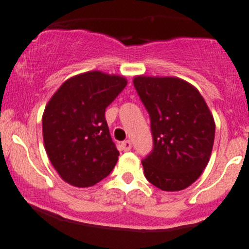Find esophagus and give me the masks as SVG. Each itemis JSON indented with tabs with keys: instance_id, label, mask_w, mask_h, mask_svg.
<instances>
[{
	"instance_id": "obj_1",
	"label": "esophagus",
	"mask_w": 249,
	"mask_h": 249,
	"mask_svg": "<svg viewBox=\"0 0 249 249\" xmlns=\"http://www.w3.org/2000/svg\"><path fill=\"white\" fill-rule=\"evenodd\" d=\"M131 147H132V144H131V142H130L129 140L122 142V149L124 150V152H129V150L131 149Z\"/></svg>"
}]
</instances>
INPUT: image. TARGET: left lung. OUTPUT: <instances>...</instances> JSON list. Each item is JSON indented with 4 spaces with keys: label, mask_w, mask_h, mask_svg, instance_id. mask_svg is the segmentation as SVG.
Wrapping results in <instances>:
<instances>
[{
    "label": "left lung",
    "mask_w": 249,
    "mask_h": 249,
    "mask_svg": "<svg viewBox=\"0 0 249 249\" xmlns=\"http://www.w3.org/2000/svg\"><path fill=\"white\" fill-rule=\"evenodd\" d=\"M134 85L153 136L152 152L142 160L145 178L166 192L185 189L210 161L213 115L199 90L180 78L137 76Z\"/></svg>",
    "instance_id": "8db88e82"
}]
</instances>
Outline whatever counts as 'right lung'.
Masks as SVG:
<instances>
[{
    "label": "right lung",
    "instance_id": "right-lung-1",
    "mask_svg": "<svg viewBox=\"0 0 249 249\" xmlns=\"http://www.w3.org/2000/svg\"><path fill=\"white\" fill-rule=\"evenodd\" d=\"M126 84L117 74L85 72L67 79L48 102L42 117L44 147L69 184L91 187L114 169L119 152L105 112Z\"/></svg>",
    "mask_w": 249,
    "mask_h": 249
}]
</instances>
